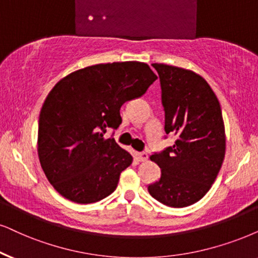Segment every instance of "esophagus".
Instances as JSON below:
<instances>
[{"mask_svg":"<svg viewBox=\"0 0 258 258\" xmlns=\"http://www.w3.org/2000/svg\"><path fill=\"white\" fill-rule=\"evenodd\" d=\"M137 156H138V159L140 162H146L148 161V152H138L137 153Z\"/></svg>","mask_w":258,"mask_h":258,"instance_id":"esophagus-1","label":"esophagus"}]
</instances>
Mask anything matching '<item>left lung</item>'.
I'll return each mask as SVG.
<instances>
[{"label": "left lung", "instance_id": "1", "mask_svg": "<svg viewBox=\"0 0 258 258\" xmlns=\"http://www.w3.org/2000/svg\"><path fill=\"white\" fill-rule=\"evenodd\" d=\"M152 67L161 81L164 131L177 139L150 157L162 172L148 190L163 205L187 207L205 197L223 164L226 138L220 103L194 71L158 63Z\"/></svg>", "mask_w": 258, "mask_h": 258}]
</instances>
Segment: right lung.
Instances as JSON below:
<instances>
[{
  "label": "right lung",
  "mask_w": 258,
  "mask_h": 258,
  "mask_svg": "<svg viewBox=\"0 0 258 258\" xmlns=\"http://www.w3.org/2000/svg\"><path fill=\"white\" fill-rule=\"evenodd\" d=\"M156 80L148 64L116 61L75 71L52 88L39 115L38 156L61 197L93 204L115 190L133 158L103 136L121 123L123 103L144 95Z\"/></svg>",
  "instance_id": "right-lung-1"
}]
</instances>
